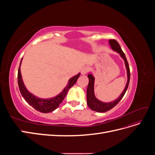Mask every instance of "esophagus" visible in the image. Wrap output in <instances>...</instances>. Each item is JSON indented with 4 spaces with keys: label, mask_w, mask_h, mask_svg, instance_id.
I'll return each instance as SVG.
<instances>
[{
    "label": "esophagus",
    "mask_w": 155,
    "mask_h": 155,
    "mask_svg": "<svg viewBox=\"0 0 155 155\" xmlns=\"http://www.w3.org/2000/svg\"><path fill=\"white\" fill-rule=\"evenodd\" d=\"M88 72V68H83L81 70V74L82 75H85Z\"/></svg>",
    "instance_id": "1"
}]
</instances>
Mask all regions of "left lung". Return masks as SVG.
<instances>
[{"label": "left lung", "mask_w": 155, "mask_h": 155, "mask_svg": "<svg viewBox=\"0 0 155 155\" xmlns=\"http://www.w3.org/2000/svg\"><path fill=\"white\" fill-rule=\"evenodd\" d=\"M109 43L111 49L116 51L120 55V57L122 58L124 61L125 66L127 70V81L125 85V87L124 89L122 92L119 96L115 100L110 101V102H104L99 100L95 96L94 94V81H95V78L93 76L92 72H90L88 74V84L87 89V103L89 108L92 110H94L98 112H105L108 110H110L114 107H115L117 104H118L119 101L122 99L125 93L128 88L129 80H130V69L129 67V64L127 59L125 58V55L123 52L122 50H121L119 43L114 39H110L109 40Z\"/></svg>", "instance_id": "obj_1"}]
</instances>
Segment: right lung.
Here are the masks:
<instances>
[{
	"instance_id": "right-lung-1",
	"label": "right lung",
	"mask_w": 155,
	"mask_h": 155,
	"mask_svg": "<svg viewBox=\"0 0 155 155\" xmlns=\"http://www.w3.org/2000/svg\"><path fill=\"white\" fill-rule=\"evenodd\" d=\"M22 60V58L21 61L19 68H18V85L20 92L28 104L34 107L35 110L43 112V113H48V112H50L57 109L61 103L64 100V97L66 96L69 89L76 83L78 78L80 76V73H78L76 76L70 78L66 87L64 88L62 92H60L58 95L53 97L48 98V99H44V98L43 99V98H40L32 94L31 92L28 91V89L25 85L21 72Z\"/></svg>"
}]
</instances>
